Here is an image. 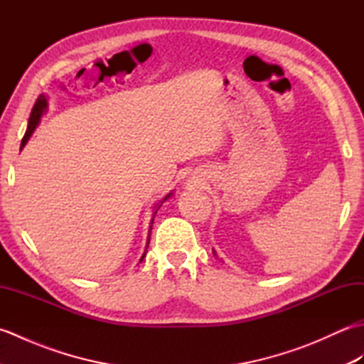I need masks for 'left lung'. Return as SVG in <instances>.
Returning a JSON list of instances; mask_svg holds the SVG:
<instances>
[{"instance_id":"left-lung-1","label":"left lung","mask_w":364,"mask_h":364,"mask_svg":"<svg viewBox=\"0 0 364 364\" xmlns=\"http://www.w3.org/2000/svg\"><path fill=\"white\" fill-rule=\"evenodd\" d=\"M214 255H215V252H214ZM215 257H218V255H215Z\"/></svg>"}]
</instances>
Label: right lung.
Returning a JSON list of instances; mask_svg holds the SVG:
<instances>
[{
  "instance_id": "1",
  "label": "right lung",
  "mask_w": 364,
  "mask_h": 364,
  "mask_svg": "<svg viewBox=\"0 0 364 364\" xmlns=\"http://www.w3.org/2000/svg\"><path fill=\"white\" fill-rule=\"evenodd\" d=\"M46 109H48V98H46L45 95H41L37 98V102H36V105H34V107H33V111H31V115H29V120H28V128H26V133H25V136H23V139H21V145H20V150L23 149V146H25L26 144H28V141H29V137L33 136V133H34V129L37 128V125L38 123H41V119H42V115L46 112ZM173 196V192H170V194H167L164 198L161 200V202L154 206V213H153V219H154V215H156V213H158V210L161 208V205L166 202V200L168 198V197H172ZM153 219H151V223H153ZM150 230H151V225H150ZM149 244H150V235H149V242H146V247H149ZM145 253H146V249H145V252H144V255L141 257V259H139V262H142V259L145 258Z\"/></svg>"
}]
</instances>
